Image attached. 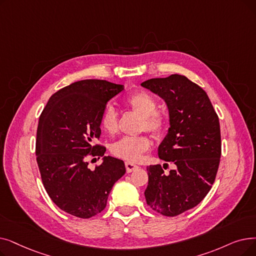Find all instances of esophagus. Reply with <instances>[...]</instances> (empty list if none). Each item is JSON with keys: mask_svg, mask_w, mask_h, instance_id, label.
<instances>
[{"mask_svg": "<svg viewBox=\"0 0 256 256\" xmlns=\"http://www.w3.org/2000/svg\"><path fill=\"white\" fill-rule=\"evenodd\" d=\"M138 168H139V166L136 165V164H134V163H132V162H126V172H134V170H136Z\"/></svg>", "mask_w": 256, "mask_h": 256, "instance_id": "esophagus-1", "label": "esophagus"}]
</instances>
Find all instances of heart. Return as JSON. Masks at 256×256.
I'll return each instance as SVG.
<instances>
[{
	"instance_id": "heart-1",
	"label": "heart",
	"mask_w": 256,
	"mask_h": 256,
	"mask_svg": "<svg viewBox=\"0 0 256 256\" xmlns=\"http://www.w3.org/2000/svg\"><path fill=\"white\" fill-rule=\"evenodd\" d=\"M124 104L141 116L140 130H148L154 136H160L168 124V118L162 110H158L156 98L148 92L136 91L128 95ZM100 126L102 130L112 135L118 130V117L112 106H106L104 110ZM152 146L150 138L142 134L139 136H124L114 142L110 152L114 156L130 162L139 161Z\"/></svg>"
}]
</instances>
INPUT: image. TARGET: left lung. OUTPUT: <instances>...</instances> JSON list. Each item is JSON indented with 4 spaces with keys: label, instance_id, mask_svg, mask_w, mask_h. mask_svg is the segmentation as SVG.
<instances>
[{
    "label": "left lung",
    "instance_id": "obj_1",
    "mask_svg": "<svg viewBox=\"0 0 256 256\" xmlns=\"http://www.w3.org/2000/svg\"><path fill=\"white\" fill-rule=\"evenodd\" d=\"M141 86L168 106L170 128L158 154L176 166L165 174L160 164L150 165L144 196L156 212L176 216L196 206L214 183L222 152L218 117L206 92L183 75L152 78Z\"/></svg>",
    "mask_w": 256,
    "mask_h": 256
}]
</instances>
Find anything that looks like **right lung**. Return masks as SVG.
Segmentation results:
<instances>
[{"instance_id":"add662e5","label":"right lung","mask_w":256,"mask_h":256,"mask_svg":"<svg viewBox=\"0 0 256 256\" xmlns=\"http://www.w3.org/2000/svg\"><path fill=\"white\" fill-rule=\"evenodd\" d=\"M122 90V84L106 80L76 82L54 93L40 116L36 154L42 181L66 214L80 218L100 214L126 174L124 161L104 157L106 148L95 144L108 102ZM102 156V164L88 168V158Z\"/></svg>"}]
</instances>
